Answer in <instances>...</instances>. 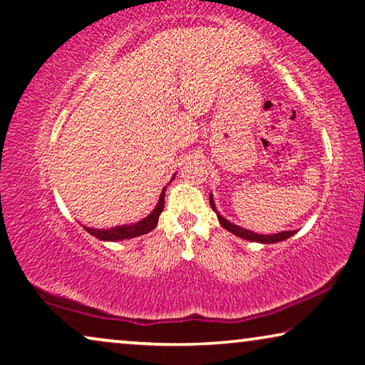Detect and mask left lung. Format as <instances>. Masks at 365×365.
Wrapping results in <instances>:
<instances>
[{
    "mask_svg": "<svg viewBox=\"0 0 365 365\" xmlns=\"http://www.w3.org/2000/svg\"><path fill=\"white\" fill-rule=\"evenodd\" d=\"M210 207L215 214H217V219L220 222V225L224 227L225 230L232 232V234L240 237V239H245V240H252V242H260V244H274V242H282V240H287L289 237L294 235V230H283L279 232V234H273V235H260V234H255V232L252 230H247V229H242L239 225H234L232 222H229L227 219L222 217V215L217 212V209H215V204H214V199H212V194H210Z\"/></svg>",
    "mask_w": 365,
    "mask_h": 365,
    "instance_id": "1",
    "label": "left lung"
}]
</instances>
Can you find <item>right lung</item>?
Masks as SVG:
<instances>
[{
  "label": "right lung",
  "instance_id": "add662e5",
  "mask_svg": "<svg viewBox=\"0 0 365 365\" xmlns=\"http://www.w3.org/2000/svg\"><path fill=\"white\" fill-rule=\"evenodd\" d=\"M165 191L166 187L161 191L160 200H158L156 207L153 209V212L145 217L143 220L136 222V224L131 225H118L112 227V229H91V227H83L88 234L97 237L98 240H108V242H117V240H125V239H133V237H140L143 234H148L155 229L158 224V219H160V214L165 209Z\"/></svg>",
  "mask_w": 365,
  "mask_h": 365
}]
</instances>
